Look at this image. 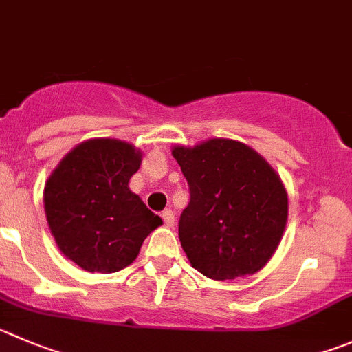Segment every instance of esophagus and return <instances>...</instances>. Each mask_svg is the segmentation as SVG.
Wrapping results in <instances>:
<instances>
[{
  "instance_id": "34e87169",
  "label": "esophagus",
  "mask_w": 352,
  "mask_h": 352,
  "mask_svg": "<svg viewBox=\"0 0 352 352\" xmlns=\"http://www.w3.org/2000/svg\"><path fill=\"white\" fill-rule=\"evenodd\" d=\"M161 217H163L166 228H173V226H175V213H173L172 210H165V212L161 213Z\"/></svg>"
}]
</instances>
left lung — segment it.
<instances>
[{"mask_svg": "<svg viewBox=\"0 0 352 352\" xmlns=\"http://www.w3.org/2000/svg\"><path fill=\"white\" fill-rule=\"evenodd\" d=\"M172 154L191 191L179 238L192 267L217 281L261 271L288 221V192L278 172L231 139L173 146Z\"/></svg>", "mask_w": 352, "mask_h": 352, "instance_id": "1", "label": "left lung"}]
</instances>
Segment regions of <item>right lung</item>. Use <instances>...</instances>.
Instances as JSON below:
<instances>
[{
    "mask_svg": "<svg viewBox=\"0 0 352 352\" xmlns=\"http://www.w3.org/2000/svg\"><path fill=\"white\" fill-rule=\"evenodd\" d=\"M140 163L142 153L133 144L88 139L72 147L45 182L52 236L58 250L85 271H121L163 224L128 187Z\"/></svg>",
    "mask_w": 352,
    "mask_h": 352,
    "instance_id": "add662e5",
    "label": "right lung"
}]
</instances>
